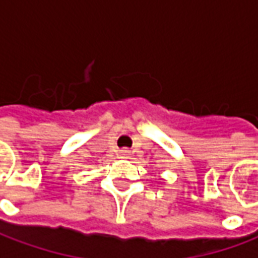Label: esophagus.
Segmentation results:
<instances>
[{
  "label": "esophagus",
  "instance_id": "1",
  "mask_svg": "<svg viewBox=\"0 0 258 258\" xmlns=\"http://www.w3.org/2000/svg\"><path fill=\"white\" fill-rule=\"evenodd\" d=\"M120 154L123 155V156H127V155L130 154V151L128 149H121V151H120Z\"/></svg>",
  "mask_w": 258,
  "mask_h": 258
}]
</instances>
